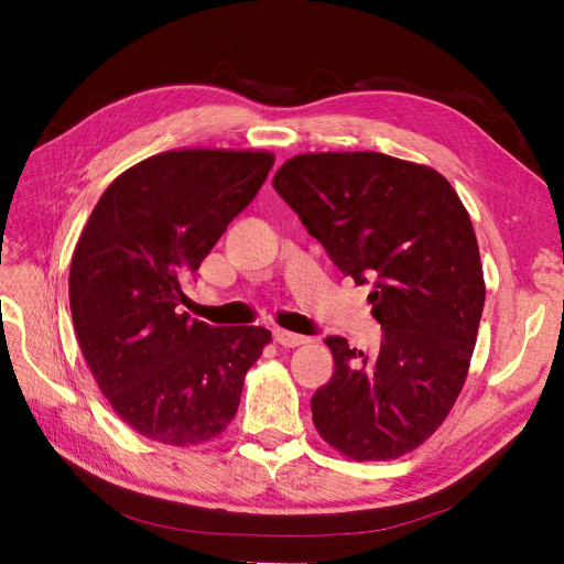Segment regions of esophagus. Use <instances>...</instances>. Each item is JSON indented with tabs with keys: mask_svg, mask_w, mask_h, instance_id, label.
Returning <instances> with one entry per match:
<instances>
[{
	"mask_svg": "<svg viewBox=\"0 0 564 564\" xmlns=\"http://www.w3.org/2000/svg\"><path fill=\"white\" fill-rule=\"evenodd\" d=\"M272 338L278 340L280 346H284V348H296V346H303V344H308V336H301V334H294V332H286V329H275L272 332Z\"/></svg>",
	"mask_w": 564,
	"mask_h": 564,
	"instance_id": "esophagus-1",
	"label": "esophagus"
}]
</instances>
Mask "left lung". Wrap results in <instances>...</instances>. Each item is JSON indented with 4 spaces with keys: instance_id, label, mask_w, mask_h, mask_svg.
I'll return each instance as SVG.
<instances>
[{
    "instance_id": "obj_1",
    "label": "left lung",
    "mask_w": 564,
    "mask_h": 564,
    "mask_svg": "<svg viewBox=\"0 0 564 564\" xmlns=\"http://www.w3.org/2000/svg\"><path fill=\"white\" fill-rule=\"evenodd\" d=\"M272 187L355 284H371L377 352L327 336L334 377L315 390L319 435L357 460L398 458L447 419L485 308L470 216L435 169L383 152H315Z\"/></svg>"
}]
</instances>
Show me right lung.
I'll return each instance as SVG.
<instances>
[{
  "mask_svg": "<svg viewBox=\"0 0 564 564\" xmlns=\"http://www.w3.org/2000/svg\"><path fill=\"white\" fill-rule=\"evenodd\" d=\"M268 152L172 150L117 176L70 265L79 348L115 412L164 445H202L232 421L270 332L181 313L183 282L249 207Z\"/></svg>",
  "mask_w": 564,
  "mask_h": 564,
  "instance_id": "right-lung-1",
  "label": "right lung"
}]
</instances>
